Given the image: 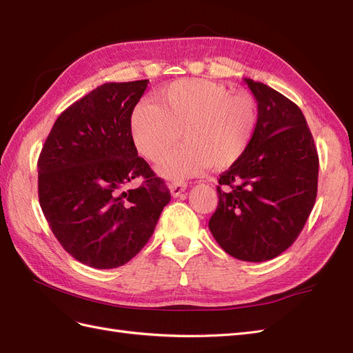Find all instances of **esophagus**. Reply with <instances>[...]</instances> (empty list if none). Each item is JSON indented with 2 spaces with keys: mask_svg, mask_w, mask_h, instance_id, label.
<instances>
[{
  "mask_svg": "<svg viewBox=\"0 0 353 353\" xmlns=\"http://www.w3.org/2000/svg\"><path fill=\"white\" fill-rule=\"evenodd\" d=\"M170 192L173 196H179L186 189V183L185 182H176V183H170Z\"/></svg>",
  "mask_w": 353,
  "mask_h": 353,
  "instance_id": "esophagus-1",
  "label": "esophagus"
}]
</instances>
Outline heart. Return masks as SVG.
I'll list each match as a JSON object with an SVG mask.
<instances>
[{
    "mask_svg": "<svg viewBox=\"0 0 353 353\" xmlns=\"http://www.w3.org/2000/svg\"><path fill=\"white\" fill-rule=\"evenodd\" d=\"M256 125V105L246 94L230 90L207 79H180L161 88L157 104L140 103L131 114L135 148L146 159L158 162L159 173L182 180L209 165L223 170L246 152Z\"/></svg>",
    "mask_w": 353,
    "mask_h": 353,
    "instance_id": "heart-1",
    "label": "heart"
}]
</instances>
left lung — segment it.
<instances>
[{
	"label": "left lung",
	"instance_id": "8db88e82",
	"mask_svg": "<svg viewBox=\"0 0 353 353\" xmlns=\"http://www.w3.org/2000/svg\"><path fill=\"white\" fill-rule=\"evenodd\" d=\"M258 121L243 157L221 174L209 228L228 255L263 263L300 236L318 194L319 158L305 117L273 88L243 79Z\"/></svg>",
	"mask_w": 353,
	"mask_h": 353
}]
</instances>
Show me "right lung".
Here are the masks:
<instances>
[{"instance_id": "1", "label": "right lung", "mask_w": 353, "mask_h": 353, "mask_svg": "<svg viewBox=\"0 0 353 353\" xmlns=\"http://www.w3.org/2000/svg\"><path fill=\"white\" fill-rule=\"evenodd\" d=\"M149 80L104 83L62 112L39 158V200L68 254L94 268L128 263L171 194L137 155L131 114ZM141 178L135 190L123 188Z\"/></svg>"}]
</instances>
